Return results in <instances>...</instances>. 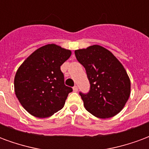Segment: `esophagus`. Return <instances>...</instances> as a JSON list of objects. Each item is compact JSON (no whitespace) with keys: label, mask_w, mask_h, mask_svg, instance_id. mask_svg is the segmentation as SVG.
<instances>
[{"label":"esophagus","mask_w":149,"mask_h":149,"mask_svg":"<svg viewBox=\"0 0 149 149\" xmlns=\"http://www.w3.org/2000/svg\"><path fill=\"white\" fill-rule=\"evenodd\" d=\"M73 91H75V92H77V91H78V86H77L76 85L73 87Z\"/></svg>","instance_id":"esophagus-1"}]
</instances>
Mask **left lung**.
I'll use <instances>...</instances> for the list:
<instances>
[{
  "label": "left lung",
  "mask_w": 149,
  "mask_h": 149,
  "mask_svg": "<svg viewBox=\"0 0 149 149\" xmlns=\"http://www.w3.org/2000/svg\"><path fill=\"white\" fill-rule=\"evenodd\" d=\"M74 54L86 69L91 84L88 93H79L86 110L101 119L115 116L130 96L126 70L112 53L99 45L76 49Z\"/></svg>",
  "instance_id": "obj_1"
}]
</instances>
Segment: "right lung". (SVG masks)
I'll return each mask as SVG.
<instances>
[{"instance_id":"obj_1","label":"right lung","mask_w":149,"mask_h":149,"mask_svg":"<svg viewBox=\"0 0 149 149\" xmlns=\"http://www.w3.org/2000/svg\"><path fill=\"white\" fill-rule=\"evenodd\" d=\"M70 55V49L48 44L36 49L19 66L14 91L30 115L46 118L63 108L72 88L64 84L60 66Z\"/></svg>"}]
</instances>
